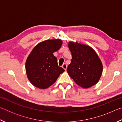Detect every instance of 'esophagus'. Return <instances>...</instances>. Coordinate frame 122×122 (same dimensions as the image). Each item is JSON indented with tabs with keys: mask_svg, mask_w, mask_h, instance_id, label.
<instances>
[{
	"mask_svg": "<svg viewBox=\"0 0 122 122\" xmlns=\"http://www.w3.org/2000/svg\"><path fill=\"white\" fill-rule=\"evenodd\" d=\"M62 68H63L65 69V70H66L67 69V64L66 63H64L63 65H62Z\"/></svg>",
	"mask_w": 122,
	"mask_h": 122,
	"instance_id": "34e87169",
	"label": "esophagus"
}]
</instances>
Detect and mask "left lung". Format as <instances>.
<instances>
[{
    "label": "left lung",
    "mask_w": 122,
    "mask_h": 122,
    "mask_svg": "<svg viewBox=\"0 0 122 122\" xmlns=\"http://www.w3.org/2000/svg\"><path fill=\"white\" fill-rule=\"evenodd\" d=\"M71 63L67 71L75 83L83 88H88L98 82L102 75L103 66L93 49L86 45L70 42Z\"/></svg>",
    "instance_id": "obj_1"
}]
</instances>
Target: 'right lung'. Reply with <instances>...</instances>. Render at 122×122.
<instances>
[{
  "label": "right lung",
  "instance_id": "add662e5",
  "mask_svg": "<svg viewBox=\"0 0 122 122\" xmlns=\"http://www.w3.org/2000/svg\"><path fill=\"white\" fill-rule=\"evenodd\" d=\"M62 41L60 39L48 40L39 43L27 59V76L33 85L46 89L56 81L65 69L59 67L53 53L60 48Z\"/></svg>",
  "mask_w": 122,
  "mask_h": 122
}]
</instances>
